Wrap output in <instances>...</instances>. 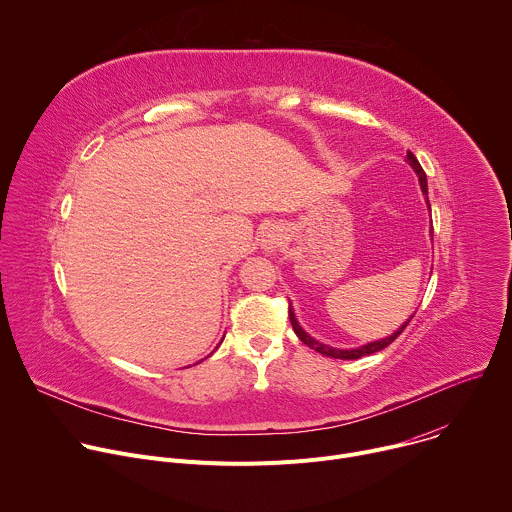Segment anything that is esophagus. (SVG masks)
<instances>
[{"instance_id": "1", "label": "esophagus", "mask_w": 512, "mask_h": 512, "mask_svg": "<svg viewBox=\"0 0 512 512\" xmlns=\"http://www.w3.org/2000/svg\"><path fill=\"white\" fill-rule=\"evenodd\" d=\"M281 243H283V231L279 227L271 225V227H267L263 231V235H261V249H265L267 253H273V251H277L281 247Z\"/></svg>"}]
</instances>
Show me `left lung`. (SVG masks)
Returning <instances> with one entry per match:
<instances>
[{"label":"left lung","instance_id":"8db88e82","mask_svg":"<svg viewBox=\"0 0 512 512\" xmlns=\"http://www.w3.org/2000/svg\"><path fill=\"white\" fill-rule=\"evenodd\" d=\"M407 162H409V166L415 170V174H417V178H419V186H421V192L423 194H427V178H425V172H423V168L419 166V162H417V158L411 154V152H407ZM427 206H429V200H427ZM431 233H433V227H431ZM433 237V235H431ZM413 318V316H411ZM411 318L405 322V324H401V328H397L391 336H387V338H381V340H375V342H369V344H364V346H358V348H350V350H344V348H332V346H328V344H322V342H318L316 338H312L302 326H300V322L296 320V314H294V310H291V306H289V322H291V326H294V332L298 334V338L304 342V344H308L312 350H316V352H320V354H324V356H332V358H342V360H354V358H360V356H369V354H373V352H379V350H383V348H387L405 328H407V324L411 322Z\"/></svg>","mask_w":512,"mask_h":512}]
</instances>
